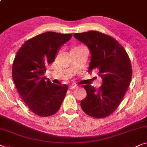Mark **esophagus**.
I'll return each mask as SVG.
<instances>
[{"mask_svg":"<svg viewBox=\"0 0 147 147\" xmlns=\"http://www.w3.org/2000/svg\"><path fill=\"white\" fill-rule=\"evenodd\" d=\"M77 86L76 85H74V84H71V86H69V89H76V88H77Z\"/></svg>","mask_w":147,"mask_h":147,"instance_id":"obj_1","label":"esophagus"}]
</instances>
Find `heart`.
<instances>
[{
  "instance_id": "1",
  "label": "heart",
  "mask_w": 147,
  "mask_h": 147,
  "mask_svg": "<svg viewBox=\"0 0 147 147\" xmlns=\"http://www.w3.org/2000/svg\"><path fill=\"white\" fill-rule=\"evenodd\" d=\"M78 47H79V46H78Z\"/></svg>"
}]
</instances>
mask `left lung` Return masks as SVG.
Masks as SVG:
<instances>
[{"mask_svg":"<svg viewBox=\"0 0 147 147\" xmlns=\"http://www.w3.org/2000/svg\"><path fill=\"white\" fill-rule=\"evenodd\" d=\"M74 36L90 51L88 72L98 69V75L103 80L97 90L90 85H85L87 97L81 101V107L93 117H107L120 105L130 85V58L124 48L110 36L94 30L76 33Z\"/></svg>","mask_w":147,"mask_h":147,"instance_id":"left-lung-1","label":"left lung"}]
</instances>
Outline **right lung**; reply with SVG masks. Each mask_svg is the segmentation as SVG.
<instances>
[{"label": "right lung", "instance_id": "1", "mask_svg": "<svg viewBox=\"0 0 147 147\" xmlns=\"http://www.w3.org/2000/svg\"><path fill=\"white\" fill-rule=\"evenodd\" d=\"M71 34L54 32L40 34L25 42L12 63V75L20 97L30 110L40 117L56 113L65 98L67 85H56L46 78V66L54 62Z\"/></svg>", "mask_w": 147, "mask_h": 147}]
</instances>
